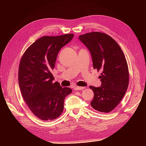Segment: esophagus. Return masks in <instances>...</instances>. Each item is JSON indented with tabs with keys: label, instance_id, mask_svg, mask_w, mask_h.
<instances>
[{
	"label": "esophagus",
	"instance_id": "obj_1",
	"mask_svg": "<svg viewBox=\"0 0 146 146\" xmlns=\"http://www.w3.org/2000/svg\"><path fill=\"white\" fill-rule=\"evenodd\" d=\"M85 88V87H81V86H76L74 88V90L76 91H81Z\"/></svg>",
	"mask_w": 146,
	"mask_h": 146
}]
</instances>
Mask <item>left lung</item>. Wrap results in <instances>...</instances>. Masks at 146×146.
<instances>
[{"instance_id":"left-lung-1","label":"left lung","mask_w":146,"mask_h":146,"mask_svg":"<svg viewBox=\"0 0 146 146\" xmlns=\"http://www.w3.org/2000/svg\"><path fill=\"white\" fill-rule=\"evenodd\" d=\"M80 41L89 50L94 69L101 70V86L90 88L94 92L91 107L108 113L120 103L129 85V72L120 46L109 35L98 32L80 35Z\"/></svg>"}]
</instances>
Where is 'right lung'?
<instances>
[{
  "mask_svg": "<svg viewBox=\"0 0 146 146\" xmlns=\"http://www.w3.org/2000/svg\"><path fill=\"white\" fill-rule=\"evenodd\" d=\"M74 36L70 33L41 37L22 56L18 74L21 93L30 110L41 120L58 117L64 110L65 98L72 92L70 88L54 83L52 73L59 51Z\"/></svg>",
  "mask_w": 146,
  "mask_h": 146,
  "instance_id": "obj_1",
  "label": "right lung"
}]
</instances>
